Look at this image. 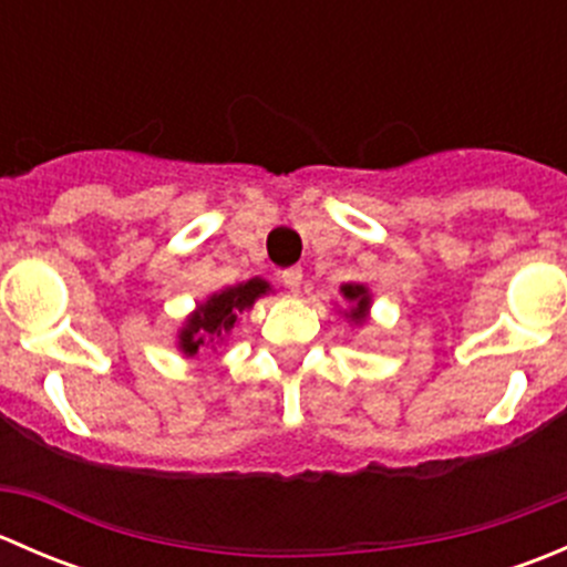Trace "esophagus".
I'll return each instance as SVG.
<instances>
[{
    "mask_svg": "<svg viewBox=\"0 0 567 567\" xmlns=\"http://www.w3.org/2000/svg\"><path fill=\"white\" fill-rule=\"evenodd\" d=\"M301 277H305V271H301L299 266L285 268V271H282L285 288H288V290H299V288H301Z\"/></svg>",
    "mask_w": 567,
    "mask_h": 567,
    "instance_id": "34e87169",
    "label": "esophagus"
}]
</instances>
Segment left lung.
Wrapping results in <instances>:
<instances>
[{
	"mask_svg": "<svg viewBox=\"0 0 567 567\" xmlns=\"http://www.w3.org/2000/svg\"><path fill=\"white\" fill-rule=\"evenodd\" d=\"M342 296H346L348 301H353V310H351V320H357V323H362L364 320V312H368L370 307V296L368 290L362 288V285H342Z\"/></svg>",
	"mask_w": 567,
	"mask_h": 567,
	"instance_id": "obj_1",
	"label": "left lung"
}]
</instances>
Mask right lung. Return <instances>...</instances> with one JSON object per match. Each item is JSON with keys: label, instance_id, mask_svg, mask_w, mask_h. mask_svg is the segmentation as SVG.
I'll list each match as a JSON object with an SVG mask.
<instances>
[{"label": "right lung", "instance_id": "right-lung-1", "mask_svg": "<svg viewBox=\"0 0 567 567\" xmlns=\"http://www.w3.org/2000/svg\"><path fill=\"white\" fill-rule=\"evenodd\" d=\"M268 290V282L262 279H249V282L238 285V288L221 290V293L210 296L205 305H199V310L188 318L186 329L181 331V348L183 353L194 357L197 348L203 346L205 340L216 342L225 331L233 329L238 312L247 310V307L255 305L257 296H262Z\"/></svg>", "mask_w": 567, "mask_h": 567}]
</instances>
